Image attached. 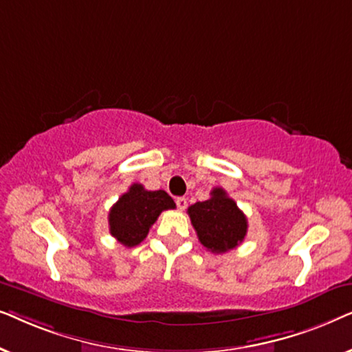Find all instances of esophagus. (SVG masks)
<instances>
[{
    "mask_svg": "<svg viewBox=\"0 0 352 352\" xmlns=\"http://www.w3.org/2000/svg\"><path fill=\"white\" fill-rule=\"evenodd\" d=\"M176 205H177V208H179V210H184L186 206H187V199H186V197H177Z\"/></svg>",
    "mask_w": 352,
    "mask_h": 352,
    "instance_id": "1",
    "label": "esophagus"
}]
</instances>
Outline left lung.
<instances>
[{"mask_svg": "<svg viewBox=\"0 0 352 352\" xmlns=\"http://www.w3.org/2000/svg\"><path fill=\"white\" fill-rule=\"evenodd\" d=\"M210 195L208 200L190 205L187 213L200 243L213 253H226L243 242L247 216L221 187H214Z\"/></svg>", "mask_w": 352, "mask_h": 352, "instance_id": "obj_1", "label": "left lung"}]
</instances>
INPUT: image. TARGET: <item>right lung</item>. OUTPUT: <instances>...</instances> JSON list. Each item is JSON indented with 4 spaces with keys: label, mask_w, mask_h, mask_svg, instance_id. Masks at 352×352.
<instances>
[{
    "label": "right lung",
    "mask_w": 352,
    "mask_h": 352,
    "mask_svg": "<svg viewBox=\"0 0 352 352\" xmlns=\"http://www.w3.org/2000/svg\"><path fill=\"white\" fill-rule=\"evenodd\" d=\"M175 208L176 204L165 190H147L142 184H133L110 208V234L124 247H136L147 237L162 211Z\"/></svg>",
    "instance_id": "add662e5"
}]
</instances>
